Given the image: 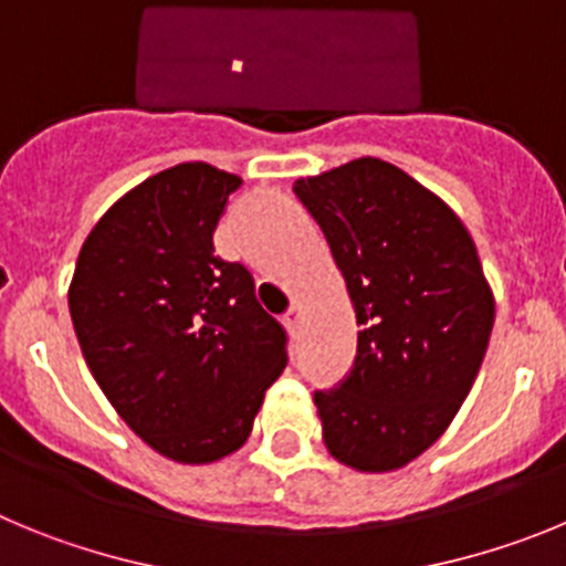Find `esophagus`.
<instances>
[{
  "instance_id": "34e87169",
  "label": "esophagus",
  "mask_w": 566,
  "mask_h": 566,
  "mask_svg": "<svg viewBox=\"0 0 566 566\" xmlns=\"http://www.w3.org/2000/svg\"><path fill=\"white\" fill-rule=\"evenodd\" d=\"M298 321H302V307H298V304H293V307L284 313V324H287L290 329H295L298 327Z\"/></svg>"
}]
</instances>
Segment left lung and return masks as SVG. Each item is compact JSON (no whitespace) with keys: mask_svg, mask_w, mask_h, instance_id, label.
<instances>
[{"mask_svg":"<svg viewBox=\"0 0 566 566\" xmlns=\"http://www.w3.org/2000/svg\"><path fill=\"white\" fill-rule=\"evenodd\" d=\"M318 222L360 324L338 389L315 391L329 454L389 473L434 446L471 391L493 290L471 233L434 191L378 157L293 182Z\"/></svg>","mask_w":566,"mask_h":566,"instance_id":"1","label":"left lung"}]
</instances>
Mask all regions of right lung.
<instances>
[{"label": "right lung", "mask_w": 566, "mask_h": 566, "mask_svg": "<svg viewBox=\"0 0 566 566\" xmlns=\"http://www.w3.org/2000/svg\"><path fill=\"white\" fill-rule=\"evenodd\" d=\"M239 177L180 163L95 222L70 282L86 366L120 420L157 454L208 465L251 437L287 364L282 324L245 264L213 256Z\"/></svg>", "instance_id": "add662e5"}]
</instances>
